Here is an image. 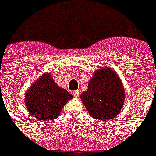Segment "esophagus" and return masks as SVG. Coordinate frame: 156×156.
Instances as JSON below:
<instances>
[{
  "label": "esophagus",
  "mask_w": 156,
  "mask_h": 156,
  "mask_svg": "<svg viewBox=\"0 0 156 156\" xmlns=\"http://www.w3.org/2000/svg\"><path fill=\"white\" fill-rule=\"evenodd\" d=\"M79 94H80V90H75V91H73V96L75 97V98H78V96H79Z\"/></svg>",
  "instance_id": "1"
}]
</instances>
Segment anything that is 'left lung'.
<instances>
[{
	"instance_id": "8db88e82",
	"label": "left lung",
	"mask_w": 156,
	"mask_h": 156,
	"mask_svg": "<svg viewBox=\"0 0 156 156\" xmlns=\"http://www.w3.org/2000/svg\"><path fill=\"white\" fill-rule=\"evenodd\" d=\"M80 98L92 118L106 121L119 114L125 95L118 75L106 67L96 71Z\"/></svg>"
}]
</instances>
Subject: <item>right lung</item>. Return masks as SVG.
Returning <instances> with one entry per match:
<instances>
[{
  "label": "right lung",
  "instance_id": "1",
  "mask_svg": "<svg viewBox=\"0 0 156 156\" xmlns=\"http://www.w3.org/2000/svg\"><path fill=\"white\" fill-rule=\"evenodd\" d=\"M72 98L67 90L58 87L48 74H44L28 89L25 102L31 115L45 121L56 119Z\"/></svg>",
  "mask_w": 156,
  "mask_h": 156
}]
</instances>
